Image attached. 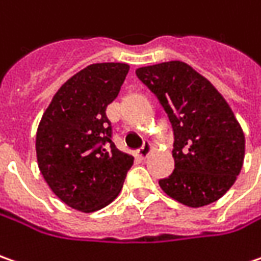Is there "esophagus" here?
<instances>
[{
	"label": "esophagus",
	"instance_id": "esophagus-1",
	"mask_svg": "<svg viewBox=\"0 0 261 261\" xmlns=\"http://www.w3.org/2000/svg\"><path fill=\"white\" fill-rule=\"evenodd\" d=\"M153 150V147H151V144L150 143H146L143 147L140 148V150H137L136 151V158H139V159H146L150 154V151Z\"/></svg>",
	"mask_w": 261,
	"mask_h": 261
}]
</instances>
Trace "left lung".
Masks as SVG:
<instances>
[{"label":"left lung","mask_w":261,"mask_h":261,"mask_svg":"<svg viewBox=\"0 0 261 261\" xmlns=\"http://www.w3.org/2000/svg\"><path fill=\"white\" fill-rule=\"evenodd\" d=\"M136 75L158 96L175 134V170L159 180L160 188L191 208L218 201L236 182L246 153L244 133L228 102L180 60L139 68Z\"/></svg>","instance_id":"1"}]
</instances>
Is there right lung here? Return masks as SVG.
<instances>
[{"label":"right lung","instance_id":"add662e5","mask_svg":"<svg viewBox=\"0 0 261 261\" xmlns=\"http://www.w3.org/2000/svg\"><path fill=\"white\" fill-rule=\"evenodd\" d=\"M128 70L127 63L86 66L59 88L41 117L39 169L53 193L73 210L94 212L113 202L133 166L134 158L113 143L105 114Z\"/></svg>","mask_w":261,"mask_h":261}]
</instances>
